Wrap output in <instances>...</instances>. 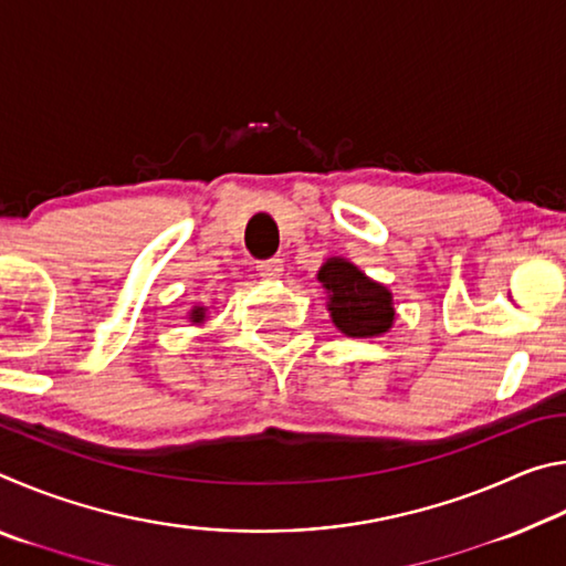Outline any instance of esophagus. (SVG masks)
Segmentation results:
<instances>
[{
  "label": "esophagus",
  "instance_id": "esophagus-1",
  "mask_svg": "<svg viewBox=\"0 0 566 566\" xmlns=\"http://www.w3.org/2000/svg\"><path fill=\"white\" fill-rule=\"evenodd\" d=\"M256 270L264 276V280H280L282 272H284V262L280 256H272V260H264L256 264Z\"/></svg>",
  "mask_w": 566,
  "mask_h": 566
}]
</instances>
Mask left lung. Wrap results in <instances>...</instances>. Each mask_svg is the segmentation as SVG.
<instances>
[{
  "instance_id": "left-lung-1",
  "label": "left lung",
  "mask_w": 566,
  "mask_h": 566,
  "mask_svg": "<svg viewBox=\"0 0 566 566\" xmlns=\"http://www.w3.org/2000/svg\"><path fill=\"white\" fill-rule=\"evenodd\" d=\"M327 290V310L337 329L347 337H379L395 324V302L385 284L369 280L359 266L332 256L317 274Z\"/></svg>"
}]
</instances>
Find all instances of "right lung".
<instances>
[{"instance_id":"add662e5","label":"right lung","mask_w":566,"mask_h":566,"mask_svg":"<svg viewBox=\"0 0 566 566\" xmlns=\"http://www.w3.org/2000/svg\"><path fill=\"white\" fill-rule=\"evenodd\" d=\"M205 314H207L205 306H195V310L189 312V319L195 322V324H202V322H205Z\"/></svg>"}]
</instances>
